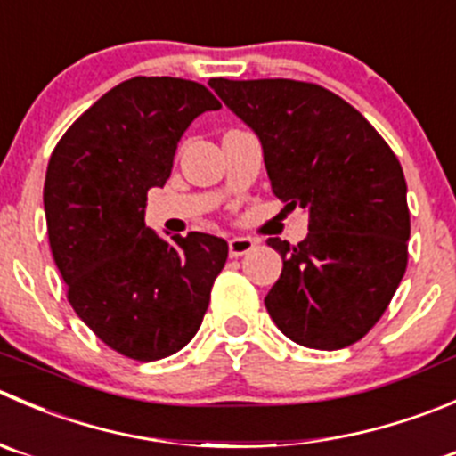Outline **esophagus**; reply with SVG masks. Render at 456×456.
I'll list each match as a JSON object with an SVG mask.
<instances>
[{
  "label": "esophagus",
  "mask_w": 456,
  "mask_h": 456,
  "mask_svg": "<svg viewBox=\"0 0 456 456\" xmlns=\"http://www.w3.org/2000/svg\"><path fill=\"white\" fill-rule=\"evenodd\" d=\"M254 247H256V240H251V238L236 236V238H232V240H229V256H232V258H238V256L249 254Z\"/></svg>",
  "instance_id": "esophagus-1"
}]
</instances>
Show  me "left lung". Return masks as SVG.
Wrapping results in <instances>:
<instances>
[{"instance_id":"left-lung-1","label":"left lung","mask_w":456,"mask_h":456,"mask_svg":"<svg viewBox=\"0 0 456 456\" xmlns=\"http://www.w3.org/2000/svg\"><path fill=\"white\" fill-rule=\"evenodd\" d=\"M263 144L272 191L309 214L265 296L278 330L312 350L363 338L408 267V184L386 140L343 97L296 79H209Z\"/></svg>"}]
</instances>
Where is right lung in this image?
I'll use <instances>...</instances> for the list:
<instances>
[{"mask_svg": "<svg viewBox=\"0 0 456 456\" xmlns=\"http://www.w3.org/2000/svg\"><path fill=\"white\" fill-rule=\"evenodd\" d=\"M216 109L220 102L191 79H126L84 110L48 160V242L69 303L129 359L183 350L227 263L223 238L165 240L144 224L147 191L165 187L183 134Z\"/></svg>", "mask_w": 456, "mask_h": 456, "instance_id": "add662e5", "label": "right lung"}]
</instances>
